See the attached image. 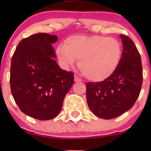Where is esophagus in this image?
I'll return each mask as SVG.
<instances>
[{
    "instance_id": "obj_1",
    "label": "esophagus",
    "mask_w": 151,
    "mask_h": 151,
    "mask_svg": "<svg viewBox=\"0 0 151 151\" xmlns=\"http://www.w3.org/2000/svg\"><path fill=\"white\" fill-rule=\"evenodd\" d=\"M74 81H75L76 83H79V82H81L82 80L80 78V77L75 75V76H74Z\"/></svg>"
}]
</instances>
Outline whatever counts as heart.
Masks as SVG:
<instances>
[{
  "mask_svg": "<svg viewBox=\"0 0 151 151\" xmlns=\"http://www.w3.org/2000/svg\"><path fill=\"white\" fill-rule=\"evenodd\" d=\"M57 55L64 66L74 64L83 75L94 82L109 78L119 66L122 55L121 45L116 39L101 36L76 35L68 37L66 45L57 48Z\"/></svg>",
  "mask_w": 151,
  "mask_h": 151,
  "instance_id": "1",
  "label": "heart"
}]
</instances>
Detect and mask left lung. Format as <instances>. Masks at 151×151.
<instances>
[{
  "mask_svg": "<svg viewBox=\"0 0 151 151\" xmlns=\"http://www.w3.org/2000/svg\"><path fill=\"white\" fill-rule=\"evenodd\" d=\"M123 52L116 71L106 80L86 84L87 103L95 115L112 119L130 109L136 102L142 84V66L133 41L120 35Z\"/></svg>",
  "mask_w": 151,
  "mask_h": 151,
  "instance_id": "left-lung-1",
  "label": "left lung"
}]
</instances>
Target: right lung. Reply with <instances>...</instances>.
Masks as SVG:
<instances>
[{
    "label": "right lung",
    "instance_id": "add662e5",
    "mask_svg": "<svg viewBox=\"0 0 151 151\" xmlns=\"http://www.w3.org/2000/svg\"><path fill=\"white\" fill-rule=\"evenodd\" d=\"M55 35L39 33L22 39L12 58L10 86L19 109L41 121L55 118L74 83V73L60 68L52 44Z\"/></svg>",
    "mask_w": 151,
    "mask_h": 151
}]
</instances>
